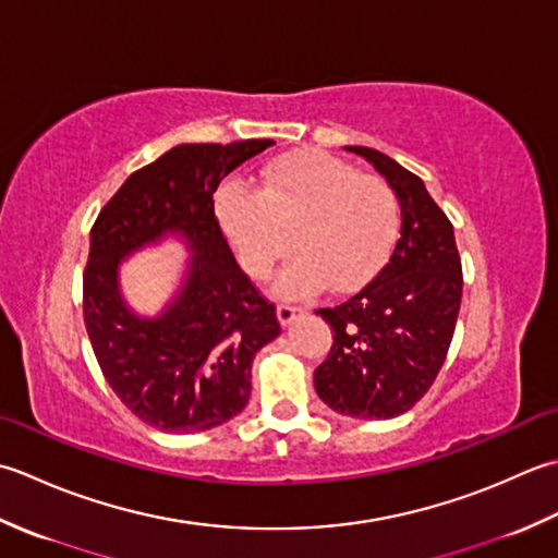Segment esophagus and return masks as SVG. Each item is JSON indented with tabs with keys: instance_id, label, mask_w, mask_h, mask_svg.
<instances>
[{
	"instance_id": "esophagus-1",
	"label": "esophagus",
	"mask_w": 558,
	"mask_h": 558,
	"mask_svg": "<svg viewBox=\"0 0 558 558\" xmlns=\"http://www.w3.org/2000/svg\"><path fill=\"white\" fill-rule=\"evenodd\" d=\"M305 311L303 308H299V305H291V303H279L277 305V317H279V323H281V327H289L295 317L299 315H303Z\"/></svg>"
}]
</instances>
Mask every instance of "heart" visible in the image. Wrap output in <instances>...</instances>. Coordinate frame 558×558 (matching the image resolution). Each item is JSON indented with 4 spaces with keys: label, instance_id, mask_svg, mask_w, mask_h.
Here are the masks:
<instances>
[{
    "label": "heart",
    "instance_id": "heart-1",
    "mask_svg": "<svg viewBox=\"0 0 558 558\" xmlns=\"http://www.w3.org/2000/svg\"><path fill=\"white\" fill-rule=\"evenodd\" d=\"M214 211L255 279H265L289 245L295 250L275 279V293L283 299H308L327 283L337 293L366 287L400 235L392 187L315 149L269 161L257 192L235 180L221 185Z\"/></svg>",
    "mask_w": 558,
    "mask_h": 558
}]
</instances>
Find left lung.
Segmentation results:
<instances>
[{
	"mask_svg": "<svg viewBox=\"0 0 558 558\" xmlns=\"http://www.w3.org/2000/svg\"><path fill=\"white\" fill-rule=\"evenodd\" d=\"M388 180L402 209L390 263L356 295L317 315L332 349L315 368V392L337 414L392 418L412 409L446 361L462 301L452 223L424 180L368 146H347Z\"/></svg>",
	"mask_w": 558,
	"mask_h": 558,
	"instance_id": "left-lung-1",
	"label": "left lung"
}]
</instances>
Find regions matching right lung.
<instances>
[{
    "mask_svg": "<svg viewBox=\"0 0 558 558\" xmlns=\"http://www.w3.org/2000/svg\"><path fill=\"white\" fill-rule=\"evenodd\" d=\"M271 140L180 144L124 180L90 229L84 323L108 385L166 434H199L250 400V368L281 327L275 305L238 267L214 216V192ZM180 236L193 255L167 308L136 316L119 289L126 257Z\"/></svg>",
    "mask_w": 558,
    "mask_h": 558,
    "instance_id": "right-lung-1",
    "label": "right lung"
}]
</instances>
